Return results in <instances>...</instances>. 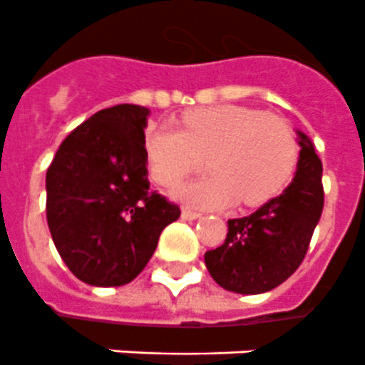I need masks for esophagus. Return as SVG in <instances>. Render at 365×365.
<instances>
[{"label":"esophagus","instance_id":"1","mask_svg":"<svg viewBox=\"0 0 365 365\" xmlns=\"http://www.w3.org/2000/svg\"><path fill=\"white\" fill-rule=\"evenodd\" d=\"M180 217H182V220H197L201 215H200V212H196V211H190V209H182Z\"/></svg>","mask_w":365,"mask_h":365}]
</instances>
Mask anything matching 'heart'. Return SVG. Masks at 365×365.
Wrapping results in <instances>:
<instances>
[{"label": "heart", "mask_w": 365, "mask_h": 365, "mask_svg": "<svg viewBox=\"0 0 365 365\" xmlns=\"http://www.w3.org/2000/svg\"><path fill=\"white\" fill-rule=\"evenodd\" d=\"M143 153L150 179L173 188L207 156L211 177L173 192L197 209L233 203L260 205L282 190L298 158V143L284 118L239 105L201 107L182 116V130L148 128Z\"/></svg>", "instance_id": "b5f03b06"}]
</instances>
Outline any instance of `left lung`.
<instances>
[{"mask_svg": "<svg viewBox=\"0 0 365 365\" xmlns=\"http://www.w3.org/2000/svg\"><path fill=\"white\" fill-rule=\"evenodd\" d=\"M298 168L292 182L252 215L228 220V235L207 250L205 265L217 284L235 294H264L287 281L305 258L322 215V162L313 141L296 130Z\"/></svg>", "mask_w": 365, "mask_h": 365, "instance_id": "8db88e82", "label": "left lung"}]
</instances>
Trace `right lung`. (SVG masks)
<instances>
[{
    "label": "right lung",
    "mask_w": 365,
    "mask_h": 365,
    "mask_svg": "<svg viewBox=\"0 0 365 365\" xmlns=\"http://www.w3.org/2000/svg\"><path fill=\"white\" fill-rule=\"evenodd\" d=\"M150 110L122 103L63 139L46 171V222L62 260L90 287L132 282L179 207L148 190L143 139Z\"/></svg>",
    "instance_id": "right-lung-1"
}]
</instances>
